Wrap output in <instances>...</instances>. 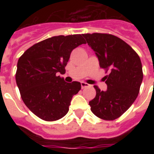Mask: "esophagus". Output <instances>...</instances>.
<instances>
[{
	"mask_svg": "<svg viewBox=\"0 0 154 154\" xmlns=\"http://www.w3.org/2000/svg\"><path fill=\"white\" fill-rule=\"evenodd\" d=\"M81 85H82V89H85V87L89 86V84H87V83H85V82H81Z\"/></svg>",
	"mask_w": 154,
	"mask_h": 154,
	"instance_id": "esophagus-1",
	"label": "esophagus"
}]
</instances>
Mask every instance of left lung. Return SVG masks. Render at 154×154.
Listing matches in <instances>:
<instances>
[{
  "label": "left lung",
  "mask_w": 154,
  "mask_h": 154,
  "mask_svg": "<svg viewBox=\"0 0 154 154\" xmlns=\"http://www.w3.org/2000/svg\"><path fill=\"white\" fill-rule=\"evenodd\" d=\"M98 58L100 67L109 70L104 79L107 90L94 85L96 97L89 101L91 111L101 119L112 121L122 116L136 100L143 72L137 53L119 37L106 33L82 34Z\"/></svg>",
  "instance_id": "left-lung-1"
}]
</instances>
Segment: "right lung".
Returning <instances> with one entry per match:
<instances>
[{
  "label": "right lung",
  "instance_id": "1",
  "mask_svg": "<svg viewBox=\"0 0 154 154\" xmlns=\"http://www.w3.org/2000/svg\"><path fill=\"white\" fill-rule=\"evenodd\" d=\"M86 42L82 35L55 36L33 45L19 58L16 82L23 101L41 119L53 122L69 111L81 83H67L57 76L65 72L71 52Z\"/></svg>",
  "mask_w": 154,
  "mask_h": 154
}]
</instances>
